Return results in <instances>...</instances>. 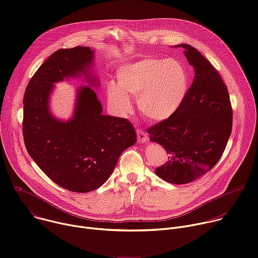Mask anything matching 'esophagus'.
<instances>
[{
	"instance_id": "34e87169",
	"label": "esophagus",
	"mask_w": 258,
	"mask_h": 258,
	"mask_svg": "<svg viewBox=\"0 0 258 258\" xmlns=\"http://www.w3.org/2000/svg\"><path fill=\"white\" fill-rule=\"evenodd\" d=\"M137 136H138V141L140 143H144L148 141V137H147V134L143 132L142 130H137Z\"/></svg>"
}]
</instances>
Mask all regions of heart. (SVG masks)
<instances>
[{
	"label": "heart",
	"instance_id": "heart-1",
	"mask_svg": "<svg viewBox=\"0 0 258 258\" xmlns=\"http://www.w3.org/2000/svg\"><path fill=\"white\" fill-rule=\"evenodd\" d=\"M117 85L107 86L108 102L122 115L131 112L130 97L137 98L140 112L150 120L171 117L189 91V73L180 61L145 58L123 64L116 71Z\"/></svg>",
	"mask_w": 258,
	"mask_h": 258
}]
</instances>
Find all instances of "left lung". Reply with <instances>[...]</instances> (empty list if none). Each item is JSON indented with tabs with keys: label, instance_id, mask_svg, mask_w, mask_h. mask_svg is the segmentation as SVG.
Here are the masks:
<instances>
[{
	"label": "left lung",
	"instance_id": "1",
	"mask_svg": "<svg viewBox=\"0 0 258 258\" xmlns=\"http://www.w3.org/2000/svg\"><path fill=\"white\" fill-rule=\"evenodd\" d=\"M175 47L185 49L195 78L177 111L148 128V134L168 154L156 174L183 185L201 177L222 157L232 132L233 109L228 89L211 63L190 45Z\"/></svg>",
	"mask_w": 258,
	"mask_h": 258
}]
</instances>
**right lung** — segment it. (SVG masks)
<instances>
[{"label":"right lung","mask_w":258,"mask_h":258,"mask_svg":"<svg viewBox=\"0 0 258 258\" xmlns=\"http://www.w3.org/2000/svg\"><path fill=\"white\" fill-rule=\"evenodd\" d=\"M95 54L89 47L60 49L36 70L23 98V139L29 156L60 187L88 193L113 172L120 154L135 145L137 135L125 118L102 114L90 72ZM82 75L90 87H80L73 117L57 120L49 111L53 84Z\"/></svg>","instance_id":"1"}]
</instances>
